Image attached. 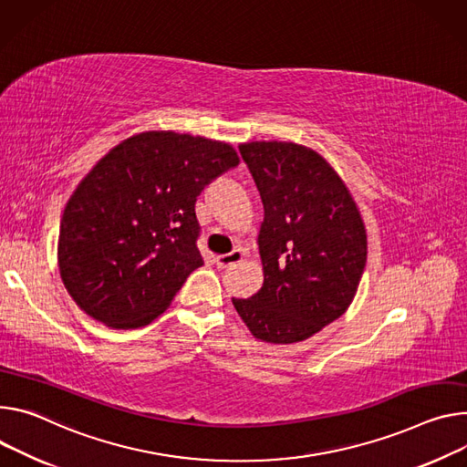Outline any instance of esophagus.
Instances as JSON below:
<instances>
[{"instance_id": "esophagus-1", "label": "esophagus", "mask_w": 467, "mask_h": 467, "mask_svg": "<svg viewBox=\"0 0 467 467\" xmlns=\"http://www.w3.org/2000/svg\"><path fill=\"white\" fill-rule=\"evenodd\" d=\"M244 259V251L238 247V249H233L231 253H225V255H220L218 257V266L220 268H229L236 263H240Z\"/></svg>"}]
</instances>
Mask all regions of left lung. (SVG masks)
Instances as JSON below:
<instances>
[{"mask_svg": "<svg viewBox=\"0 0 467 467\" xmlns=\"http://www.w3.org/2000/svg\"><path fill=\"white\" fill-rule=\"evenodd\" d=\"M242 160L265 204L259 251L265 283L233 306L261 341L315 335L352 304L367 263L359 210L329 163L302 145L253 141Z\"/></svg>", "mask_w": 467, "mask_h": 467, "instance_id": "obj_1", "label": "left lung"}]
</instances>
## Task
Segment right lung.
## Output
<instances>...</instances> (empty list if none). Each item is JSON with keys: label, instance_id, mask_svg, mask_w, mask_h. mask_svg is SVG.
Returning a JSON list of instances; mask_svg holds the SVG:
<instances>
[{"label": "right lung", "instance_id": "obj_1", "mask_svg": "<svg viewBox=\"0 0 467 467\" xmlns=\"http://www.w3.org/2000/svg\"><path fill=\"white\" fill-rule=\"evenodd\" d=\"M236 165L231 145L175 132H145L111 149L61 218L59 272L74 302L115 329L161 315L202 266L195 201Z\"/></svg>", "mask_w": 467, "mask_h": 467}]
</instances>
